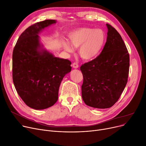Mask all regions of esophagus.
I'll return each mask as SVG.
<instances>
[{"instance_id":"1","label":"esophagus","mask_w":146,"mask_h":146,"mask_svg":"<svg viewBox=\"0 0 146 146\" xmlns=\"http://www.w3.org/2000/svg\"><path fill=\"white\" fill-rule=\"evenodd\" d=\"M72 66L74 68H78L79 67V65L77 63H73L72 64Z\"/></svg>"}]
</instances>
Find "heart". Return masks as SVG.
<instances>
[{"label": "heart", "mask_w": 146, "mask_h": 146, "mask_svg": "<svg viewBox=\"0 0 146 146\" xmlns=\"http://www.w3.org/2000/svg\"><path fill=\"white\" fill-rule=\"evenodd\" d=\"M71 45L66 40L61 41L63 48L68 52H73L72 48H79L80 57L87 61L96 58L101 52L105 43L106 36L101 29L80 28L68 34Z\"/></svg>", "instance_id": "b5f03b06"}]
</instances>
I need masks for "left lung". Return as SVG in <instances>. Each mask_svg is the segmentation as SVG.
I'll list each match as a JSON object with an SVG mask.
<instances>
[{
    "instance_id": "8db88e82",
    "label": "left lung",
    "mask_w": 146,
    "mask_h": 146,
    "mask_svg": "<svg viewBox=\"0 0 146 146\" xmlns=\"http://www.w3.org/2000/svg\"><path fill=\"white\" fill-rule=\"evenodd\" d=\"M106 42L96 58L82 64V99L93 108H109L115 104L128 80L129 57L124 42L110 24Z\"/></svg>"
}]
</instances>
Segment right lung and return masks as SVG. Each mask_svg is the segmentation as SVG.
I'll use <instances>...</instances> for the list:
<instances>
[{
	"mask_svg": "<svg viewBox=\"0 0 146 146\" xmlns=\"http://www.w3.org/2000/svg\"><path fill=\"white\" fill-rule=\"evenodd\" d=\"M56 22L45 20L28 27L13 51L14 86L25 104L36 110L48 108L57 101L61 80L72 69L70 61L55 57L40 41L39 33Z\"/></svg>",
	"mask_w": 146,
	"mask_h": 146,
	"instance_id": "add662e5",
	"label": "right lung"
}]
</instances>
